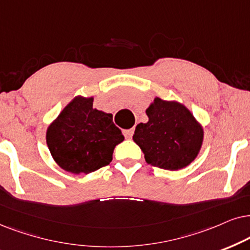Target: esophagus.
<instances>
[{
  "mask_svg": "<svg viewBox=\"0 0 250 250\" xmlns=\"http://www.w3.org/2000/svg\"><path fill=\"white\" fill-rule=\"evenodd\" d=\"M123 135L125 138H131L134 135V129H125V130H123Z\"/></svg>",
  "mask_w": 250,
  "mask_h": 250,
  "instance_id": "esophagus-1",
  "label": "esophagus"
}]
</instances>
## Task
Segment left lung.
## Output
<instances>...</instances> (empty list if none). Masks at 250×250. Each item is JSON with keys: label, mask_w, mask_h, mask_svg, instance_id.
<instances>
[{"label": "left lung", "mask_w": 250, "mask_h": 250, "mask_svg": "<svg viewBox=\"0 0 250 250\" xmlns=\"http://www.w3.org/2000/svg\"><path fill=\"white\" fill-rule=\"evenodd\" d=\"M146 114L148 121L137 125L132 139L148 165L178 170L194 161L204 142V129L188 108L155 97Z\"/></svg>", "instance_id": "left-lung-1"}]
</instances>
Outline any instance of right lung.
Wrapping results in <instances>:
<instances>
[{
    "mask_svg": "<svg viewBox=\"0 0 250 250\" xmlns=\"http://www.w3.org/2000/svg\"><path fill=\"white\" fill-rule=\"evenodd\" d=\"M94 97L78 96L46 130V144L59 167L72 174H90L112 161L122 132L109 113L92 107Z\"/></svg>",
    "mask_w": 250,
    "mask_h": 250,
    "instance_id": "1",
    "label": "right lung"
}]
</instances>
